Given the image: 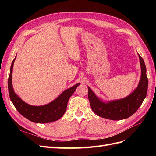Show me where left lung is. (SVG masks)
Returning a JSON list of instances; mask_svg holds the SVG:
<instances>
[{"instance_id": "1", "label": "left lung", "mask_w": 156, "mask_h": 156, "mask_svg": "<svg viewBox=\"0 0 156 156\" xmlns=\"http://www.w3.org/2000/svg\"><path fill=\"white\" fill-rule=\"evenodd\" d=\"M141 67V77L139 85L129 96L125 98L103 103L88 88V97L94 112L102 118L112 120L126 119L138 110L146 96L148 90V77L143 58L138 54Z\"/></svg>"}]
</instances>
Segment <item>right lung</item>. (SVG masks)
Listing matches in <instances>:
<instances>
[{"mask_svg": "<svg viewBox=\"0 0 156 156\" xmlns=\"http://www.w3.org/2000/svg\"><path fill=\"white\" fill-rule=\"evenodd\" d=\"M15 59H13L11 65L8 87L10 100L17 111L26 119L35 123H49L60 119L66 110L69 98L80 84H76L73 87L66 90L55 100L48 105L43 106L30 105L21 100L13 91L12 84V76Z\"/></svg>", "mask_w": 156, "mask_h": 156, "instance_id": "right-lung-1", "label": "right lung"}]
</instances>
